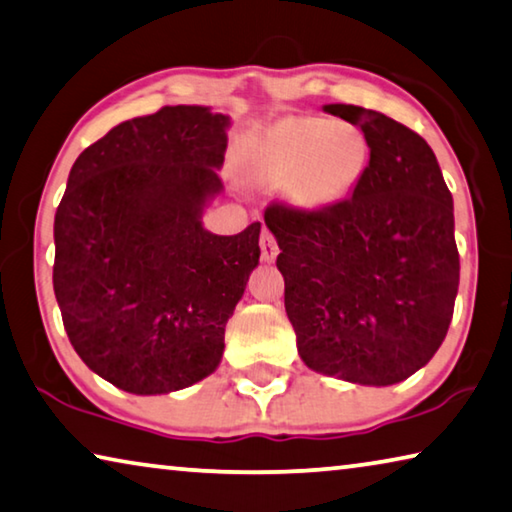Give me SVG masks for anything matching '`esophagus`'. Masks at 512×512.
<instances>
[{"label":"esophagus","mask_w":512,"mask_h":512,"mask_svg":"<svg viewBox=\"0 0 512 512\" xmlns=\"http://www.w3.org/2000/svg\"><path fill=\"white\" fill-rule=\"evenodd\" d=\"M259 248H262V259L266 264L275 262V257H278V253H280L278 241H275V237L269 230L262 232V239H259Z\"/></svg>","instance_id":"obj_1"}]
</instances>
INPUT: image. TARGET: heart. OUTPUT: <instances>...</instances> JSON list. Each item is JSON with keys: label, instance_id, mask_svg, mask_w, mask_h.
Here are the masks:
<instances>
[{"label": "heart", "instance_id": "b5f03b06", "mask_svg": "<svg viewBox=\"0 0 512 512\" xmlns=\"http://www.w3.org/2000/svg\"><path fill=\"white\" fill-rule=\"evenodd\" d=\"M367 154L360 127L344 120L287 118L246 143L243 168L259 184H287L296 207L323 209L351 193Z\"/></svg>", "mask_w": 512, "mask_h": 512}]
</instances>
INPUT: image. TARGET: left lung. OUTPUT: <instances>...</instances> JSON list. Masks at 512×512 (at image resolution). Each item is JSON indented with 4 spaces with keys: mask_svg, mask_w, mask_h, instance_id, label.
Segmentation results:
<instances>
[{
    "mask_svg": "<svg viewBox=\"0 0 512 512\" xmlns=\"http://www.w3.org/2000/svg\"><path fill=\"white\" fill-rule=\"evenodd\" d=\"M323 111L362 129L369 166L348 200L319 212L273 205L264 223L280 246L300 360L387 387L426 367L449 330L460 280L453 198L412 129L353 104Z\"/></svg>",
    "mask_w": 512,
    "mask_h": 512,
    "instance_id": "1",
    "label": "left lung"
}]
</instances>
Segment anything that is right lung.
<instances>
[{"label": "right lung", "mask_w": 512, "mask_h": 512, "mask_svg": "<svg viewBox=\"0 0 512 512\" xmlns=\"http://www.w3.org/2000/svg\"><path fill=\"white\" fill-rule=\"evenodd\" d=\"M230 125L212 107H164L109 129L70 170L54 216L56 303L79 358L123 392H177L221 364L262 232L202 225L223 193Z\"/></svg>", "instance_id": "right-lung-1"}]
</instances>
